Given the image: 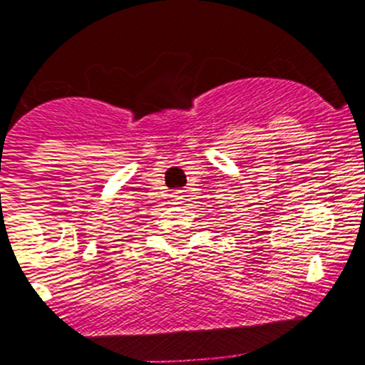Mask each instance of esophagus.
<instances>
[{"label":"esophagus","mask_w":365,"mask_h":365,"mask_svg":"<svg viewBox=\"0 0 365 365\" xmlns=\"http://www.w3.org/2000/svg\"><path fill=\"white\" fill-rule=\"evenodd\" d=\"M171 197H173V201H175V203H177V201L182 200V195H180V192H173V195H171Z\"/></svg>","instance_id":"obj_1"}]
</instances>
